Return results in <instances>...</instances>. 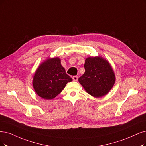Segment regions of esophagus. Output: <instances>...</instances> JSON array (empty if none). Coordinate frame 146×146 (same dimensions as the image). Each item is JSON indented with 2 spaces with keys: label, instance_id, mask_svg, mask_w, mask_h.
I'll return each mask as SVG.
<instances>
[{
  "label": "esophagus",
  "instance_id": "34e87169",
  "mask_svg": "<svg viewBox=\"0 0 146 146\" xmlns=\"http://www.w3.org/2000/svg\"><path fill=\"white\" fill-rule=\"evenodd\" d=\"M73 80H74V81H77V80H78V76H73Z\"/></svg>",
  "mask_w": 146,
  "mask_h": 146
}]
</instances>
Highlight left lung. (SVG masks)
Wrapping results in <instances>:
<instances>
[{"instance_id":"1","label":"left lung","mask_w":146,"mask_h":146,"mask_svg":"<svg viewBox=\"0 0 146 146\" xmlns=\"http://www.w3.org/2000/svg\"><path fill=\"white\" fill-rule=\"evenodd\" d=\"M85 72L78 79L86 92L96 98L108 93L115 82V75L111 65L98 56L85 59Z\"/></svg>"}]
</instances>
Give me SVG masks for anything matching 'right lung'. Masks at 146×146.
I'll list each match as a JSON object with an SVG mask.
<instances>
[{
  "label": "right lung",
  "instance_id": "obj_1",
  "mask_svg": "<svg viewBox=\"0 0 146 146\" xmlns=\"http://www.w3.org/2000/svg\"><path fill=\"white\" fill-rule=\"evenodd\" d=\"M72 78L66 73L59 57L48 58L42 62L34 73L32 85L35 93L41 98H55Z\"/></svg>",
  "mask_w": 146,
  "mask_h": 146
}]
</instances>
